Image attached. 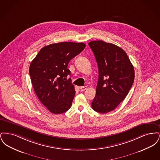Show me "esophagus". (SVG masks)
<instances>
[{
  "mask_svg": "<svg viewBox=\"0 0 160 160\" xmlns=\"http://www.w3.org/2000/svg\"><path fill=\"white\" fill-rule=\"evenodd\" d=\"M79 88H80V90L81 91L83 92L85 90H86L87 88H88V87H87L86 86H80Z\"/></svg>",
  "mask_w": 160,
  "mask_h": 160,
  "instance_id": "esophagus-1",
  "label": "esophagus"
}]
</instances>
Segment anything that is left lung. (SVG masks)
<instances>
[{
	"label": "left lung",
	"mask_w": 160,
	"mask_h": 160,
	"mask_svg": "<svg viewBox=\"0 0 160 160\" xmlns=\"http://www.w3.org/2000/svg\"><path fill=\"white\" fill-rule=\"evenodd\" d=\"M98 67L96 95L92 102L93 110L107 113L125 98L134 80V69L121 47L102 41L88 43Z\"/></svg>",
	"instance_id": "obj_1"
}]
</instances>
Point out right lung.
<instances>
[{"label": "right lung", "instance_id": "1", "mask_svg": "<svg viewBox=\"0 0 160 160\" xmlns=\"http://www.w3.org/2000/svg\"><path fill=\"white\" fill-rule=\"evenodd\" d=\"M83 43L62 42L42 48L29 67L31 82L41 103L54 114L68 110L75 96L69 62L83 50Z\"/></svg>", "mask_w": 160, "mask_h": 160}]
</instances>
